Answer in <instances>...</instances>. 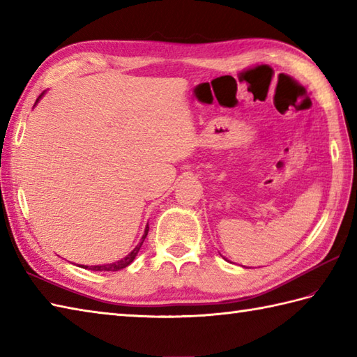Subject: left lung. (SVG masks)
I'll use <instances>...</instances> for the list:
<instances>
[{"label":"left lung","mask_w":357,"mask_h":357,"mask_svg":"<svg viewBox=\"0 0 357 357\" xmlns=\"http://www.w3.org/2000/svg\"><path fill=\"white\" fill-rule=\"evenodd\" d=\"M224 259H225V257H224Z\"/></svg>","instance_id":"left-lung-1"}]
</instances>
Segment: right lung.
I'll use <instances>...</instances> for the list:
<instances>
[{"label": "right lung", "instance_id": "right-lung-1", "mask_svg": "<svg viewBox=\"0 0 357 357\" xmlns=\"http://www.w3.org/2000/svg\"><path fill=\"white\" fill-rule=\"evenodd\" d=\"M43 96H44V92L40 95V98H38L36 102L40 101ZM147 233H149V225H146V230H144V234H142V238H141V241H139V244L136 245V247L132 250V252L128 253L126 257H123V259L115 261V262H110V264H102V265H79V267L87 268V270H93V271H118V270H123V268L128 267V265H130V264L133 262L136 255H138L144 239L147 238Z\"/></svg>", "mask_w": 357, "mask_h": 357}]
</instances>
